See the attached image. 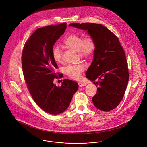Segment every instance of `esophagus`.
Listing matches in <instances>:
<instances>
[{"instance_id": "1", "label": "esophagus", "mask_w": 147, "mask_h": 147, "mask_svg": "<svg viewBox=\"0 0 147 147\" xmlns=\"http://www.w3.org/2000/svg\"><path fill=\"white\" fill-rule=\"evenodd\" d=\"M78 85H79V87H83L85 85H86V84H85L84 83H82V82H79L78 83Z\"/></svg>"}]
</instances>
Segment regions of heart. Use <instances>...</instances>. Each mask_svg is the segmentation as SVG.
<instances>
[{"instance_id":"1","label":"heart","mask_w":147,"mask_h":147,"mask_svg":"<svg viewBox=\"0 0 147 147\" xmlns=\"http://www.w3.org/2000/svg\"><path fill=\"white\" fill-rule=\"evenodd\" d=\"M64 42L68 47L78 52L79 55L82 58L91 56L96 48V41L90 36H87L83 38V36L71 34L65 38ZM52 53L56 62H62L63 52L59 45L53 46ZM84 70V66L81 64L69 65L64 69L65 74L73 79H79Z\"/></svg>"}]
</instances>
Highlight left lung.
I'll return each instance as SVG.
<instances>
[{
    "label": "left lung",
    "mask_w": 147,
    "mask_h": 147,
    "mask_svg": "<svg viewBox=\"0 0 147 147\" xmlns=\"http://www.w3.org/2000/svg\"><path fill=\"white\" fill-rule=\"evenodd\" d=\"M86 30L96 42L93 61L86 72L88 79L99 85L92 98L98 109L109 111L116 107L126 91L129 79L128 64L125 51L118 37L101 24L72 23L69 25Z\"/></svg>",
    "instance_id": "8db88e82"
}]
</instances>
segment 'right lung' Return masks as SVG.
I'll list each match as a JSON object with an SVG mask.
<instances>
[{"label": "right lung", "mask_w": 147, "mask_h": 147, "mask_svg": "<svg viewBox=\"0 0 147 147\" xmlns=\"http://www.w3.org/2000/svg\"><path fill=\"white\" fill-rule=\"evenodd\" d=\"M66 28L64 22L37 28L25 43L22 53V68L28 91L37 105L52 115L61 113L68 107L79 86L77 82L67 79L61 86L53 83L55 78L62 75L55 72L58 66L52 50Z\"/></svg>", "instance_id": "right-lung-1"}]
</instances>
